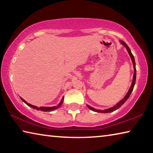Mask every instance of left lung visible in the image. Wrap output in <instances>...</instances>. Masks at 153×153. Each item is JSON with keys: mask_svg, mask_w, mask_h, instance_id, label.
Wrapping results in <instances>:
<instances>
[{"mask_svg": "<svg viewBox=\"0 0 153 153\" xmlns=\"http://www.w3.org/2000/svg\"><path fill=\"white\" fill-rule=\"evenodd\" d=\"M120 42L121 45H122L123 46H124L126 48V50L128 51V53L129 55V56H130V58L131 59V62H132V64H133V67H134V76H133V79H132V82H131V84L130 86V88H129V89L128 90V92H127V94H126L125 97H124L122 99H121L120 101H119L117 104L115 105H114L113 107H110L108 108H107V109H104V110H101V109H97V108H95L92 107H90V105H87L88 107L90 110H92L93 111H95V112H97V113H111V112H113V111H115L118 109L119 108L121 107V105H123L124 104V102H125L128 99V98L129 97V95L131 94V92L133 91V89H134V85L136 84V63H135V59H134V56L132 55V53H131V52L130 51V49H129V46L127 45V44L126 42H124L122 40H120Z\"/></svg>", "mask_w": 153, "mask_h": 153, "instance_id": "left-lung-1", "label": "left lung"}]
</instances>
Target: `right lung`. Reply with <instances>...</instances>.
Returning <instances> with one entry per match:
<instances>
[{"label":"right lung","instance_id":"right-lung-1","mask_svg":"<svg viewBox=\"0 0 153 153\" xmlns=\"http://www.w3.org/2000/svg\"><path fill=\"white\" fill-rule=\"evenodd\" d=\"M21 100H22L23 102H25V104H26L27 106H29V107H32L33 108H35V109L36 110H40V111H45V112H48V111H54L56 109V108H58L59 107H60L61 105L63 104V100H64V97H63V98H62V99L61 100L60 102L59 103V104L56 105V106H53V107H36V106H34V105H32L30 104V103L27 102L24 99H23V98L22 97H20Z\"/></svg>","mask_w":153,"mask_h":153}]
</instances>
